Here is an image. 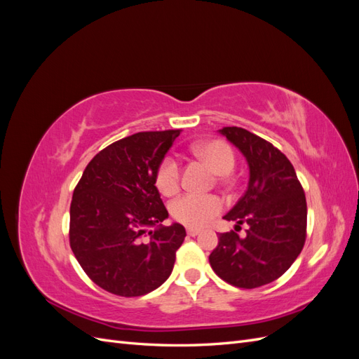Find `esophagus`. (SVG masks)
<instances>
[{
  "instance_id": "1",
  "label": "esophagus",
  "mask_w": 359,
  "mask_h": 359,
  "mask_svg": "<svg viewBox=\"0 0 359 359\" xmlns=\"http://www.w3.org/2000/svg\"><path fill=\"white\" fill-rule=\"evenodd\" d=\"M187 233H189L190 236H196V235H199V233H201V229H194V227H189V229H187Z\"/></svg>"
}]
</instances>
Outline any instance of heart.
Segmentation results:
<instances>
[{
  "label": "heart",
  "instance_id": "heart-1",
  "mask_svg": "<svg viewBox=\"0 0 359 359\" xmlns=\"http://www.w3.org/2000/svg\"><path fill=\"white\" fill-rule=\"evenodd\" d=\"M194 153L202 160L208 163V166L217 175H227L235 166V154L232 148L223 140H208L202 142L194 148ZM180 184V166L177 160L166 157L160 163L156 175L157 189L172 194L178 189ZM223 210V202L214 194H194L187 193L170 203V212L173 219L191 226L202 227L211 223L215 215H219Z\"/></svg>",
  "mask_w": 359,
  "mask_h": 359
}]
</instances>
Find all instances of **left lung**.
Returning a JSON list of instances; mask_svg holds the SVG:
<instances>
[{
	"label": "left lung",
	"instance_id": "8db88e82",
	"mask_svg": "<svg viewBox=\"0 0 359 359\" xmlns=\"http://www.w3.org/2000/svg\"><path fill=\"white\" fill-rule=\"evenodd\" d=\"M241 151L248 165L244 196L223 219L247 223L245 238L220 233L210 255L214 273L244 289L264 286L283 276L306 243V194L287 157L273 144L241 127L219 130Z\"/></svg>",
	"mask_w": 359,
	"mask_h": 359
}]
</instances>
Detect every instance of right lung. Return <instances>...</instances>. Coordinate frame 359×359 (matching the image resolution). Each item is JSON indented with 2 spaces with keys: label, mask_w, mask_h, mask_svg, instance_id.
I'll list each match as a JSON object with an SVG mask.
<instances>
[{
  "label": "right lung",
  "mask_w": 359,
  "mask_h": 359,
  "mask_svg": "<svg viewBox=\"0 0 359 359\" xmlns=\"http://www.w3.org/2000/svg\"><path fill=\"white\" fill-rule=\"evenodd\" d=\"M178 135L140 132L116 140L88 163L73 191L70 247L86 276L114 295H145L172 273L186 229L161 224L169 214L156 175Z\"/></svg>",
  "instance_id": "add662e5"
}]
</instances>
